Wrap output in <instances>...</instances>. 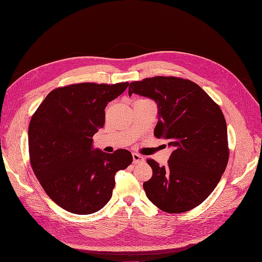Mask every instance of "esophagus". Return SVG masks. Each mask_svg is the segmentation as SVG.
Returning a JSON list of instances; mask_svg holds the SVG:
<instances>
[{
  "instance_id": "34e87169",
  "label": "esophagus",
  "mask_w": 262,
  "mask_h": 262,
  "mask_svg": "<svg viewBox=\"0 0 262 262\" xmlns=\"http://www.w3.org/2000/svg\"><path fill=\"white\" fill-rule=\"evenodd\" d=\"M133 162H134L135 164H137V163H142V162H144V157L141 156V155H139V154H137V153H134V154H133Z\"/></svg>"
}]
</instances>
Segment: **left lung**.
<instances>
[{"instance_id": "obj_1", "label": "left lung", "mask_w": 262, "mask_h": 262, "mask_svg": "<svg viewBox=\"0 0 262 262\" xmlns=\"http://www.w3.org/2000/svg\"><path fill=\"white\" fill-rule=\"evenodd\" d=\"M152 99L158 107L157 138L173 148L167 166L147 163L152 178L143 184L147 199L162 211L181 213L207 199L224 173L229 149L220 106L195 82L155 76L129 84L128 94Z\"/></svg>"}]
</instances>
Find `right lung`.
I'll return each instance as SVG.
<instances>
[{
	"instance_id": "obj_1",
	"label": "right lung",
	"mask_w": 262,
	"mask_h": 262,
	"mask_svg": "<svg viewBox=\"0 0 262 262\" xmlns=\"http://www.w3.org/2000/svg\"><path fill=\"white\" fill-rule=\"evenodd\" d=\"M128 87L80 82L51 91L33 115L29 150L46 193L64 210L90 214L113 195L115 175L133 162L127 149L106 154L92 137L105 124V108Z\"/></svg>"
}]
</instances>
